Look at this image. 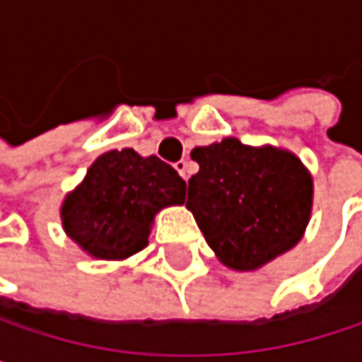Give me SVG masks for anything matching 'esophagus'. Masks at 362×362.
<instances>
[{"label": "esophagus", "mask_w": 362, "mask_h": 362, "mask_svg": "<svg viewBox=\"0 0 362 362\" xmlns=\"http://www.w3.org/2000/svg\"><path fill=\"white\" fill-rule=\"evenodd\" d=\"M174 168H176V172L180 174L184 180H188V176H190V165H188V161H186V159H180Z\"/></svg>", "instance_id": "34e87169"}]
</instances>
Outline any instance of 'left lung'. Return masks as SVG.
Segmentation results:
<instances>
[{
	"label": "left lung",
	"mask_w": 362,
	"mask_h": 362,
	"mask_svg": "<svg viewBox=\"0 0 362 362\" xmlns=\"http://www.w3.org/2000/svg\"><path fill=\"white\" fill-rule=\"evenodd\" d=\"M190 157L199 172L188 180L186 207L222 264L255 270L302 239L313 178L296 155L224 138Z\"/></svg>",
	"instance_id": "left-lung-1"
}]
</instances>
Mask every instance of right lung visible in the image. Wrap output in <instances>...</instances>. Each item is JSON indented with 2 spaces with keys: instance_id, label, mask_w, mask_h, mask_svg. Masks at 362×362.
<instances>
[{
  "instance_id": "obj_1",
  "label": "right lung",
  "mask_w": 362,
  "mask_h": 362,
  "mask_svg": "<svg viewBox=\"0 0 362 362\" xmlns=\"http://www.w3.org/2000/svg\"><path fill=\"white\" fill-rule=\"evenodd\" d=\"M184 190L186 182L159 157L109 151L64 199L62 226L90 255L123 259L146 247L155 214L184 203Z\"/></svg>"
}]
</instances>
